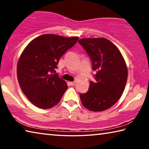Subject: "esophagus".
<instances>
[{
    "instance_id": "34e87169",
    "label": "esophagus",
    "mask_w": 149,
    "mask_h": 149,
    "mask_svg": "<svg viewBox=\"0 0 149 149\" xmlns=\"http://www.w3.org/2000/svg\"><path fill=\"white\" fill-rule=\"evenodd\" d=\"M70 85H72V86H74L75 84V81H73V82H70Z\"/></svg>"
}]
</instances>
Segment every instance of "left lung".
<instances>
[{
	"instance_id": "1",
	"label": "left lung",
	"mask_w": 149,
	"mask_h": 149,
	"mask_svg": "<svg viewBox=\"0 0 149 149\" xmlns=\"http://www.w3.org/2000/svg\"><path fill=\"white\" fill-rule=\"evenodd\" d=\"M91 60L95 81L89 91L80 94L84 107L101 112L112 107L122 96L127 79V67L119 49L105 38H84L79 41Z\"/></svg>"
}]
</instances>
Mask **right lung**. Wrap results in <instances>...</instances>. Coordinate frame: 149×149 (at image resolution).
<instances>
[{
  "instance_id": "1",
  "label": "right lung",
  "mask_w": 149,
  "mask_h": 149,
  "mask_svg": "<svg viewBox=\"0 0 149 149\" xmlns=\"http://www.w3.org/2000/svg\"><path fill=\"white\" fill-rule=\"evenodd\" d=\"M79 38L54 34L40 35L25 48L17 64L20 88L35 107L49 109L56 106L68 88L54 69L61 56Z\"/></svg>"
}]
</instances>
